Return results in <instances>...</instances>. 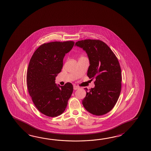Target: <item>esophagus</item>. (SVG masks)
I'll use <instances>...</instances> for the list:
<instances>
[{
  "mask_svg": "<svg viewBox=\"0 0 151 151\" xmlns=\"http://www.w3.org/2000/svg\"><path fill=\"white\" fill-rule=\"evenodd\" d=\"M80 88L79 87H78L77 86H74V90H77V89H78Z\"/></svg>",
  "mask_w": 151,
  "mask_h": 151,
  "instance_id": "1",
  "label": "esophagus"
}]
</instances>
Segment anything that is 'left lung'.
<instances>
[{
	"label": "left lung",
	"mask_w": 151,
	"mask_h": 151,
	"mask_svg": "<svg viewBox=\"0 0 151 151\" xmlns=\"http://www.w3.org/2000/svg\"><path fill=\"white\" fill-rule=\"evenodd\" d=\"M75 45L87 52L90 62L88 76L91 80L95 79L94 88L84 89L87 94L82 100L84 107L97 116L107 114L116 104L121 89V70L117 57L102 40H79Z\"/></svg>",
	"instance_id": "8db88e82"
}]
</instances>
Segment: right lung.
I'll use <instances>...</instances> for the list:
<instances>
[{
	"label": "right lung",
	"instance_id": "right-lung-1",
	"mask_svg": "<svg viewBox=\"0 0 151 151\" xmlns=\"http://www.w3.org/2000/svg\"><path fill=\"white\" fill-rule=\"evenodd\" d=\"M74 43L73 41L44 43L31 58L27 72L28 91L37 109L47 116L62 114L73 93L72 84L57 86L55 77L61 71L65 55Z\"/></svg>",
	"mask_w": 151,
	"mask_h": 151
}]
</instances>
